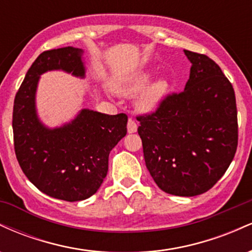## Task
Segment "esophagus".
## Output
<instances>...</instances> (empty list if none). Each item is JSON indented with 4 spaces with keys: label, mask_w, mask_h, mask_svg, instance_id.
Wrapping results in <instances>:
<instances>
[{
    "label": "esophagus",
    "mask_w": 252,
    "mask_h": 252,
    "mask_svg": "<svg viewBox=\"0 0 252 252\" xmlns=\"http://www.w3.org/2000/svg\"><path fill=\"white\" fill-rule=\"evenodd\" d=\"M126 128H128L129 134H134V132L137 131V123H136L132 118H129L128 124H126Z\"/></svg>",
    "instance_id": "34e87169"
}]
</instances>
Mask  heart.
Returning a JSON list of instances; mask_svg holds the SVG:
<instances>
[{"label":"heart","instance_id":"obj_1","mask_svg":"<svg viewBox=\"0 0 252 252\" xmlns=\"http://www.w3.org/2000/svg\"><path fill=\"white\" fill-rule=\"evenodd\" d=\"M149 80L150 74L148 72H140L130 77L128 80L112 83V89L123 96H132L141 91L136 98V106L142 111H152L167 96L169 83L166 79H158L147 86Z\"/></svg>","mask_w":252,"mask_h":252}]
</instances>
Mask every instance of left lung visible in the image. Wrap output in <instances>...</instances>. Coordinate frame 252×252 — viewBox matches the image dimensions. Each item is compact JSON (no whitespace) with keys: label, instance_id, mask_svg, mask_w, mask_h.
<instances>
[{"label":"left lung","instance_id":"1","mask_svg":"<svg viewBox=\"0 0 252 252\" xmlns=\"http://www.w3.org/2000/svg\"><path fill=\"white\" fill-rule=\"evenodd\" d=\"M189 79L180 94L138 116L137 131L150 175L163 192L194 196L224 175L238 144L236 97L220 67L204 54L184 50Z\"/></svg>","mask_w":252,"mask_h":252}]
</instances>
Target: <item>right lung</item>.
<instances>
[{
  "label": "right lung",
  "mask_w": 252,
  "mask_h": 252,
  "mask_svg": "<svg viewBox=\"0 0 252 252\" xmlns=\"http://www.w3.org/2000/svg\"><path fill=\"white\" fill-rule=\"evenodd\" d=\"M82 48L45 51L26 74L14 100V148L22 172L37 189L65 201L85 200L97 192L109 168V154L126 134V114L82 109L68 123L48 128L36 111L40 76L63 71L85 77Z\"/></svg>",
  "instance_id": "obj_1"
}]
</instances>
